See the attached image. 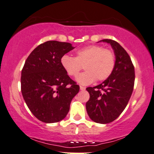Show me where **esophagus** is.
Wrapping results in <instances>:
<instances>
[{"instance_id":"34e87169","label":"esophagus","mask_w":154,"mask_h":154,"mask_svg":"<svg viewBox=\"0 0 154 154\" xmlns=\"http://www.w3.org/2000/svg\"><path fill=\"white\" fill-rule=\"evenodd\" d=\"M79 88H80L81 90H85V87H83V86H79Z\"/></svg>"}]
</instances>
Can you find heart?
Masks as SVG:
<instances>
[{
  "label": "heart",
  "instance_id": "heart-1",
  "mask_svg": "<svg viewBox=\"0 0 154 154\" xmlns=\"http://www.w3.org/2000/svg\"><path fill=\"white\" fill-rule=\"evenodd\" d=\"M61 65L69 77L78 76L82 68L85 69L77 78L82 85L91 84L94 81L102 82L110 77L116 65V55L111 49L103 46L90 45L76 51L75 57L63 55Z\"/></svg>",
  "mask_w": 154,
  "mask_h": 154
}]
</instances>
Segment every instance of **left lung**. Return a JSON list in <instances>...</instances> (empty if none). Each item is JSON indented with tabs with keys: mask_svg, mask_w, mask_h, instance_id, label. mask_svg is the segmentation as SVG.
Segmentation results:
<instances>
[{
	"mask_svg": "<svg viewBox=\"0 0 154 154\" xmlns=\"http://www.w3.org/2000/svg\"><path fill=\"white\" fill-rule=\"evenodd\" d=\"M110 44L116 57V65L110 77L97 86L89 87L90 99L86 103L89 117L97 123L106 124L119 117L127 106L134 88L135 70L131 57L118 42Z\"/></svg>",
	"mask_w": 154,
	"mask_h": 154,
	"instance_id": "1",
	"label": "left lung"
}]
</instances>
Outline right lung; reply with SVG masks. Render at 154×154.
Here are the masks:
<instances>
[{"instance_id":"obj_1","label":"right lung","mask_w":154,"mask_h":154,"mask_svg":"<svg viewBox=\"0 0 154 154\" xmlns=\"http://www.w3.org/2000/svg\"><path fill=\"white\" fill-rule=\"evenodd\" d=\"M74 49L57 41L41 44L27 57L21 71L23 97L33 115L40 121L57 123L64 119L79 86L61 65L63 55Z\"/></svg>"}]
</instances>
